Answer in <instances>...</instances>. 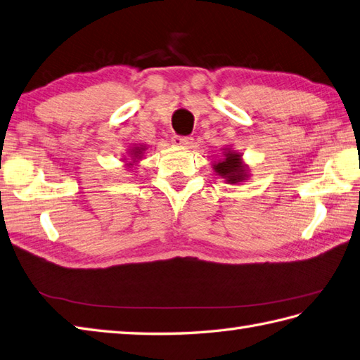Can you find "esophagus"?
<instances>
[{
  "instance_id": "34e87169",
  "label": "esophagus",
  "mask_w": 360,
  "mask_h": 360,
  "mask_svg": "<svg viewBox=\"0 0 360 360\" xmlns=\"http://www.w3.org/2000/svg\"><path fill=\"white\" fill-rule=\"evenodd\" d=\"M171 140L175 146L180 148H189V145H192V137L188 136H172Z\"/></svg>"
}]
</instances>
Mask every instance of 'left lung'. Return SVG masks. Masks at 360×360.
I'll list each match as a JSON object with an SVG mask.
<instances>
[{
  "label": "left lung",
  "mask_w": 360,
  "mask_h": 360,
  "mask_svg": "<svg viewBox=\"0 0 360 360\" xmlns=\"http://www.w3.org/2000/svg\"><path fill=\"white\" fill-rule=\"evenodd\" d=\"M214 169L217 175H220L231 185H236V183H241L248 179L246 165L241 162V155L232 150H227L224 153L223 159L214 165Z\"/></svg>",
  "instance_id": "obj_1"
}]
</instances>
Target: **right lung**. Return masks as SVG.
I'll return each instance as SVG.
<instances>
[{
	"label": "right lung",
	"instance_id": "right-lung-1",
	"mask_svg": "<svg viewBox=\"0 0 360 360\" xmlns=\"http://www.w3.org/2000/svg\"><path fill=\"white\" fill-rule=\"evenodd\" d=\"M143 151H145L143 145H139V146L133 148V151H131V160H133V163L140 159V155H142ZM133 163H128V165H133Z\"/></svg>",
	"mask_w": 360,
	"mask_h": 360
}]
</instances>
